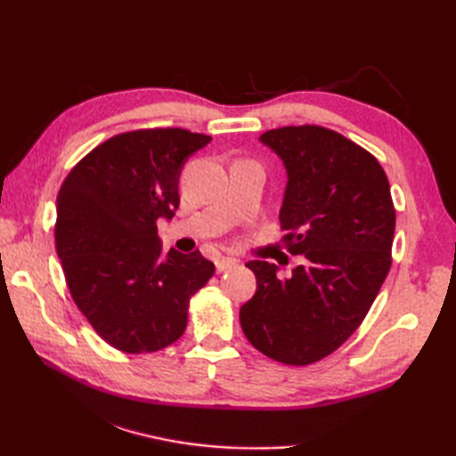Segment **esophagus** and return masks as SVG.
<instances>
[{
    "mask_svg": "<svg viewBox=\"0 0 456 456\" xmlns=\"http://www.w3.org/2000/svg\"><path fill=\"white\" fill-rule=\"evenodd\" d=\"M235 265H237V258H233V256H217V260H216L217 273H225L227 268L235 266Z\"/></svg>",
    "mask_w": 456,
    "mask_h": 456,
    "instance_id": "obj_1",
    "label": "esophagus"
}]
</instances>
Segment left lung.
I'll return each instance as SVG.
<instances>
[{
    "mask_svg": "<svg viewBox=\"0 0 456 456\" xmlns=\"http://www.w3.org/2000/svg\"><path fill=\"white\" fill-rule=\"evenodd\" d=\"M260 141L284 160L282 243L305 265L280 278L276 265L247 263L256 294L240 307V327L273 361L307 366L356 331L390 273V182L374 154L322 125L270 129Z\"/></svg>",
    "mask_w": 456,
    "mask_h": 456,
    "instance_id": "obj_1",
    "label": "left lung"
}]
</instances>
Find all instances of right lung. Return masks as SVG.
I'll use <instances>...</instances> for the list:
<instances>
[{
  "instance_id": "1",
  "label": "right lung",
  "mask_w": 456,
  "mask_h": 456,
  "mask_svg": "<svg viewBox=\"0 0 456 456\" xmlns=\"http://www.w3.org/2000/svg\"><path fill=\"white\" fill-rule=\"evenodd\" d=\"M209 134L180 127L119 133L76 164L56 198L54 240L74 304L105 343L157 353L188 325L191 296L216 265L200 250L162 255L157 221L180 206L178 180Z\"/></svg>"
}]
</instances>
